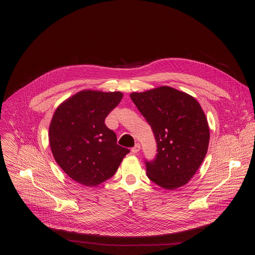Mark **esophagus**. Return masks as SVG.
Instances as JSON below:
<instances>
[{
    "label": "esophagus",
    "mask_w": 255,
    "mask_h": 255,
    "mask_svg": "<svg viewBox=\"0 0 255 255\" xmlns=\"http://www.w3.org/2000/svg\"><path fill=\"white\" fill-rule=\"evenodd\" d=\"M139 150H140V144H139V143H136L135 146L131 149V151H132L133 153H137Z\"/></svg>",
    "instance_id": "1"
}]
</instances>
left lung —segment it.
I'll return each instance as SVG.
<instances>
[{"mask_svg": "<svg viewBox=\"0 0 255 255\" xmlns=\"http://www.w3.org/2000/svg\"><path fill=\"white\" fill-rule=\"evenodd\" d=\"M130 98L157 143L155 159L145 161L147 176L165 190L184 187L208 151L210 130L201 105L191 95L167 86L132 93Z\"/></svg>", "mask_w": 255, "mask_h": 255, "instance_id": "obj_1", "label": "left lung"}]
</instances>
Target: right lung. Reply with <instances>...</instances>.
Wrapping results in <instances>:
<instances>
[{
    "label": "right lung",
    "instance_id": "obj_1",
    "mask_svg": "<svg viewBox=\"0 0 255 255\" xmlns=\"http://www.w3.org/2000/svg\"><path fill=\"white\" fill-rule=\"evenodd\" d=\"M121 92L84 90L62 102L49 125L51 152L77 183L96 187L117 171L129 149L117 144L105 119L121 102Z\"/></svg>",
    "mask_w": 255,
    "mask_h": 255
}]
</instances>
